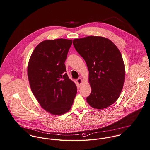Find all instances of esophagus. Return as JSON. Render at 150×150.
Returning <instances> with one entry per match:
<instances>
[{
	"mask_svg": "<svg viewBox=\"0 0 150 150\" xmlns=\"http://www.w3.org/2000/svg\"><path fill=\"white\" fill-rule=\"evenodd\" d=\"M76 81H77V83H78L80 86L81 85V84H82V79H81V78H79V79H77V80H76Z\"/></svg>",
	"mask_w": 150,
	"mask_h": 150,
	"instance_id": "34e87169",
	"label": "esophagus"
}]
</instances>
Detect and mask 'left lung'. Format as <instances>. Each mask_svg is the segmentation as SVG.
<instances>
[{
	"instance_id": "1",
	"label": "left lung",
	"mask_w": 150,
	"mask_h": 150,
	"mask_svg": "<svg viewBox=\"0 0 150 150\" xmlns=\"http://www.w3.org/2000/svg\"><path fill=\"white\" fill-rule=\"evenodd\" d=\"M73 44L89 71L91 91L88 103L97 109L108 108L118 99L124 84L125 68L120 50L111 40L100 36L76 39Z\"/></svg>"
}]
</instances>
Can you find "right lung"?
<instances>
[{
    "label": "right lung",
    "instance_id": "right-lung-1",
    "mask_svg": "<svg viewBox=\"0 0 150 150\" xmlns=\"http://www.w3.org/2000/svg\"><path fill=\"white\" fill-rule=\"evenodd\" d=\"M72 40H45L37 45L28 65L30 89L41 106L52 114L70 110L77 87L66 73L65 61Z\"/></svg>",
    "mask_w": 150,
    "mask_h": 150
}]
</instances>
